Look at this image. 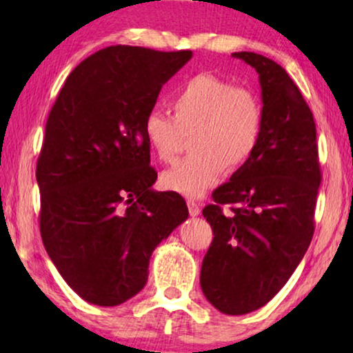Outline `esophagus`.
<instances>
[{
  "label": "esophagus",
  "mask_w": 353,
  "mask_h": 353,
  "mask_svg": "<svg viewBox=\"0 0 353 353\" xmlns=\"http://www.w3.org/2000/svg\"><path fill=\"white\" fill-rule=\"evenodd\" d=\"M188 210H190V215L191 216H197L201 214V204L194 199H188Z\"/></svg>",
  "instance_id": "34e87169"
}]
</instances>
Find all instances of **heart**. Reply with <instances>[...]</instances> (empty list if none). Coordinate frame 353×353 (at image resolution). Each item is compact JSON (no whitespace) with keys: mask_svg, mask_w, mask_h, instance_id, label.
I'll use <instances>...</instances> for the list:
<instances>
[{"mask_svg":"<svg viewBox=\"0 0 353 353\" xmlns=\"http://www.w3.org/2000/svg\"><path fill=\"white\" fill-rule=\"evenodd\" d=\"M173 117L154 109L144 117V138L161 162L170 163L191 134V154L162 173L168 191L199 197L225 172L245 165L257 151L265 110L260 96L212 74H197L170 98Z\"/></svg>","mask_w":353,"mask_h":353,"instance_id":"heart-1","label":"heart"}]
</instances>
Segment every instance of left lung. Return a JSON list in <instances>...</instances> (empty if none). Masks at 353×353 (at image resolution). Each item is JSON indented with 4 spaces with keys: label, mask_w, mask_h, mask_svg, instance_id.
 I'll return each mask as SVG.
<instances>
[{
    "label": "left lung",
    "mask_w": 353,
    "mask_h": 353,
    "mask_svg": "<svg viewBox=\"0 0 353 353\" xmlns=\"http://www.w3.org/2000/svg\"><path fill=\"white\" fill-rule=\"evenodd\" d=\"M233 56L259 74L263 132L252 159L202 210L214 241L202 260L201 288L216 310L244 315L272 301L305 255L321 170L313 114L288 72L255 52Z\"/></svg>",
    "instance_id": "8db88e82"
}]
</instances>
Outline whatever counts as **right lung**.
Returning <instances> with one entry per match:
<instances>
[{
    "instance_id": "1",
    "label": "right lung",
    "mask_w": 353,
    "mask_h": 353,
    "mask_svg": "<svg viewBox=\"0 0 353 353\" xmlns=\"http://www.w3.org/2000/svg\"><path fill=\"white\" fill-rule=\"evenodd\" d=\"M192 51L109 46L67 77L37 162L40 233L57 272L83 299L120 305L148 281L152 250L188 219L157 172L144 117Z\"/></svg>"
}]
</instances>
